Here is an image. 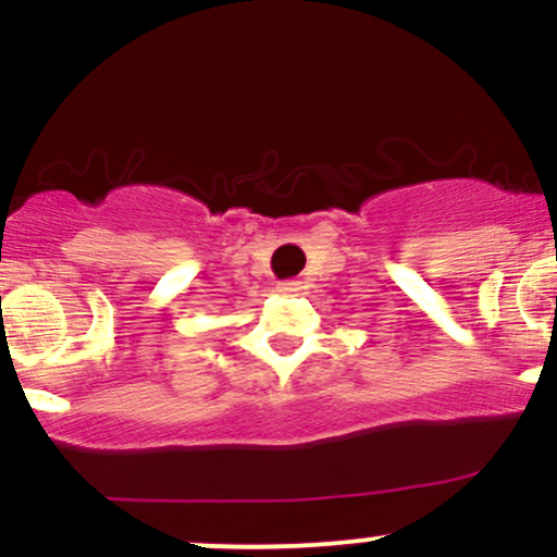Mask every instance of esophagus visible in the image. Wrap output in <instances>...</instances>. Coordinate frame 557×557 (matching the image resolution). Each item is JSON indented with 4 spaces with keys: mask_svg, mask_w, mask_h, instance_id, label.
Returning a JSON list of instances; mask_svg holds the SVG:
<instances>
[{
    "mask_svg": "<svg viewBox=\"0 0 557 557\" xmlns=\"http://www.w3.org/2000/svg\"><path fill=\"white\" fill-rule=\"evenodd\" d=\"M300 287H304V283H300V280H285V283L277 285V290L285 293V296H296Z\"/></svg>",
    "mask_w": 557,
    "mask_h": 557,
    "instance_id": "obj_1",
    "label": "esophagus"
}]
</instances>
